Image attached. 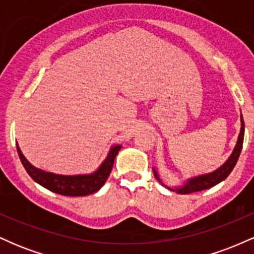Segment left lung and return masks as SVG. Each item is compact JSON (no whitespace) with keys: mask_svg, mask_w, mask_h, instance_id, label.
<instances>
[{"mask_svg":"<svg viewBox=\"0 0 254 254\" xmlns=\"http://www.w3.org/2000/svg\"><path fill=\"white\" fill-rule=\"evenodd\" d=\"M240 118H241L240 119L241 129H240V133H239L238 142L237 144H235L234 150H233V153L230 154L228 160H227L221 167H218L216 171L210 172V173H206V174H202V176L190 178V179H188L185 183H184V185L178 186V188H171V186L166 185V184L161 180V178H160L156 168H153L154 176H155L156 179L161 183V185H164L165 188L168 189V190L178 192V193L180 194H186V193H192V192L208 190V189L212 188V186L217 185L218 183H221L222 180H224L229 176L230 172L233 171V168H234L235 165H237L239 156H240L241 149H243L244 135H245V124H244L243 115L240 116Z\"/></svg>","mask_w":254,"mask_h":254,"instance_id":"left-lung-1","label":"left lung"}]
</instances>
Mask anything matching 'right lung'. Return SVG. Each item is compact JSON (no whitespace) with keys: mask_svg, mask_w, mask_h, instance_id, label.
I'll use <instances>...</instances> for the list:
<instances>
[{"mask_svg":"<svg viewBox=\"0 0 254 254\" xmlns=\"http://www.w3.org/2000/svg\"><path fill=\"white\" fill-rule=\"evenodd\" d=\"M121 148L122 145L111 147L106 159L104 160L103 164L99 166L98 170L93 173L78 174V176H62V174H55L34 167L27 161V159L21 153V149L16 143L20 160H21L26 172L30 174V177L34 182L42 185L43 188L55 192V193L70 197L87 196V194H92L100 190L109 178L111 171H112L113 162H115L116 156H117Z\"/></svg>","mask_w":254,"mask_h":254,"instance_id":"add662e5","label":"right lung"}]
</instances>
